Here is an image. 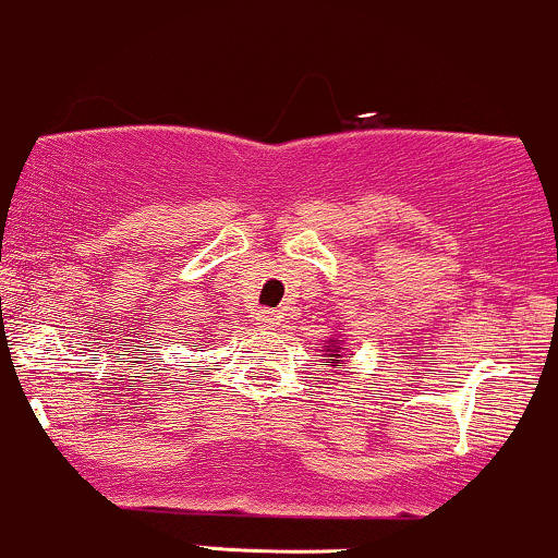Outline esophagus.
<instances>
[{
  "label": "esophagus",
  "mask_w": 558,
  "mask_h": 558,
  "mask_svg": "<svg viewBox=\"0 0 558 558\" xmlns=\"http://www.w3.org/2000/svg\"><path fill=\"white\" fill-rule=\"evenodd\" d=\"M255 318H258V324L264 326V329H277L281 324V316L277 311H271V307H264V311L255 313Z\"/></svg>",
  "instance_id": "esophagus-1"
}]
</instances>
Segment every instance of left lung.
Here are the masks:
<instances>
[{"label":"left lung","instance_id":"8db88e82","mask_svg":"<svg viewBox=\"0 0 558 558\" xmlns=\"http://www.w3.org/2000/svg\"><path fill=\"white\" fill-rule=\"evenodd\" d=\"M342 350H344V347H342V339H329V344H326V357H329V360H339V357H342Z\"/></svg>","mask_w":558,"mask_h":558}]
</instances>
